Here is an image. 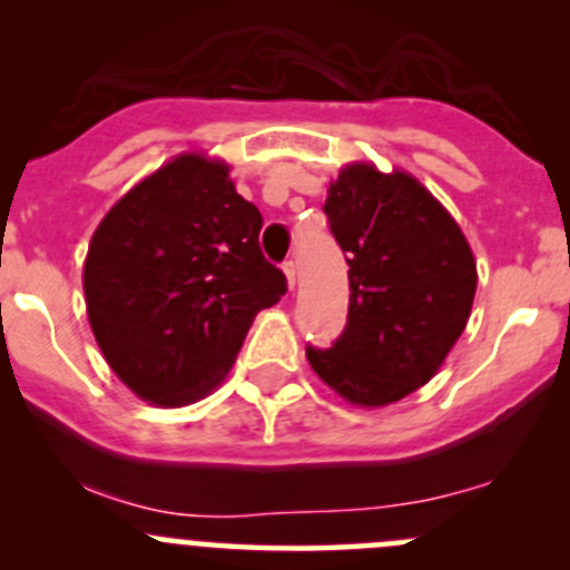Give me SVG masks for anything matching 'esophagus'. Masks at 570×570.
Listing matches in <instances>:
<instances>
[{"mask_svg": "<svg viewBox=\"0 0 570 570\" xmlns=\"http://www.w3.org/2000/svg\"><path fill=\"white\" fill-rule=\"evenodd\" d=\"M284 273H286V281H289V286L295 289V278H297L295 262H284Z\"/></svg>", "mask_w": 570, "mask_h": 570, "instance_id": "1", "label": "esophagus"}]
</instances>
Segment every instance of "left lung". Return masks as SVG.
I'll return each mask as SVG.
<instances>
[{
	"instance_id": "1",
	"label": "left lung",
	"mask_w": 570,
	"mask_h": 570,
	"mask_svg": "<svg viewBox=\"0 0 570 570\" xmlns=\"http://www.w3.org/2000/svg\"><path fill=\"white\" fill-rule=\"evenodd\" d=\"M347 253L350 312L333 347L308 344L322 383L361 407L402 400L430 381L469 322L474 253L450 212L405 170L355 163L325 198Z\"/></svg>"
}]
</instances>
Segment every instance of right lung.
<instances>
[{
  "mask_svg": "<svg viewBox=\"0 0 570 570\" xmlns=\"http://www.w3.org/2000/svg\"><path fill=\"white\" fill-rule=\"evenodd\" d=\"M258 232L262 212L204 154L170 159L107 212L85 303L107 364L140 400L176 407L217 389L253 317L286 295Z\"/></svg>",
  "mask_w": 570,
  "mask_h": 570,
  "instance_id": "1",
  "label": "right lung"
}]
</instances>
